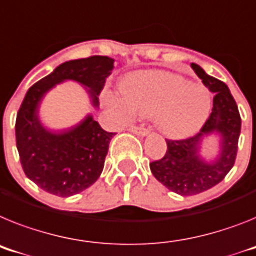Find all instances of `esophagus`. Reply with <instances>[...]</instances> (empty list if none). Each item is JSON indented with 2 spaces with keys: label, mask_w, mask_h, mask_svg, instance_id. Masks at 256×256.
<instances>
[{
  "label": "esophagus",
  "mask_w": 256,
  "mask_h": 256,
  "mask_svg": "<svg viewBox=\"0 0 256 256\" xmlns=\"http://www.w3.org/2000/svg\"><path fill=\"white\" fill-rule=\"evenodd\" d=\"M128 130L132 132L133 134H137V136H141V137H145L149 134V130H145V128H141V126H130Z\"/></svg>",
  "instance_id": "1"
}]
</instances>
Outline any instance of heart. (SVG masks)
Masks as SVG:
<instances>
[{"instance_id": "1", "label": "heart", "mask_w": 256, "mask_h": 256, "mask_svg": "<svg viewBox=\"0 0 256 256\" xmlns=\"http://www.w3.org/2000/svg\"><path fill=\"white\" fill-rule=\"evenodd\" d=\"M120 94L122 100L107 98L111 110L120 116H154L156 128L170 138L198 132L212 110V93L206 85L167 71L134 72L120 84Z\"/></svg>"}]
</instances>
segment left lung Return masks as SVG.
I'll return each mask as SVG.
<instances>
[{
	"label": "left lung",
	"instance_id": "obj_1",
	"mask_svg": "<svg viewBox=\"0 0 256 256\" xmlns=\"http://www.w3.org/2000/svg\"><path fill=\"white\" fill-rule=\"evenodd\" d=\"M190 66L203 84L215 93L212 112L196 136L180 141L166 140L164 156L150 163L154 178L182 196L208 190L226 178L234 164L241 133V116L226 84L207 75L196 63ZM210 136L216 137L220 152L215 158L208 160L202 155V148Z\"/></svg>",
	"mask_w": 256,
	"mask_h": 256
}]
</instances>
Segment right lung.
Segmentation results:
<instances>
[{
    "mask_svg": "<svg viewBox=\"0 0 256 256\" xmlns=\"http://www.w3.org/2000/svg\"><path fill=\"white\" fill-rule=\"evenodd\" d=\"M112 58L94 56L60 64L28 89L15 122V136L23 171L42 190L71 196L93 185L101 176L108 145L115 133L106 132L88 114L70 128L52 130L40 119L42 100L64 82H75L88 93L94 108L98 96L114 70Z\"/></svg>",
    "mask_w": 256,
    "mask_h": 256,
    "instance_id": "obj_1",
    "label": "right lung"
}]
</instances>
